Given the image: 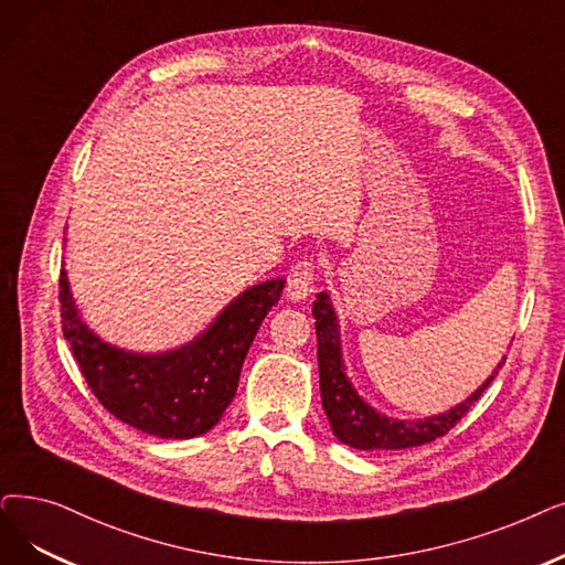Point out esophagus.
<instances>
[{
    "instance_id": "obj_1",
    "label": "esophagus",
    "mask_w": 565,
    "mask_h": 565,
    "mask_svg": "<svg viewBox=\"0 0 565 565\" xmlns=\"http://www.w3.org/2000/svg\"><path fill=\"white\" fill-rule=\"evenodd\" d=\"M313 284H316V267H313V263L300 260L288 273L286 296L290 300H305L307 296H311V292H313Z\"/></svg>"
}]
</instances>
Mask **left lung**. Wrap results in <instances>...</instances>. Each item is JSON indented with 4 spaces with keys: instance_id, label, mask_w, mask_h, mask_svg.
I'll return each mask as SVG.
<instances>
[{
    "instance_id": "1",
    "label": "left lung",
    "mask_w": 565,
    "mask_h": 565,
    "mask_svg": "<svg viewBox=\"0 0 565 565\" xmlns=\"http://www.w3.org/2000/svg\"><path fill=\"white\" fill-rule=\"evenodd\" d=\"M316 318V337H318V376H321V402L330 420L332 434L355 450H404L425 446L429 440L444 436L455 427L469 408L482 397L484 387L492 383L505 362V355L497 364V370L484 379V383L473 390L463 402L452 408L427 415L418 420H399L387 418L379 413L372 404H366L355 385L347 374V364L341 355V330L339 318L332 307L330 292H318L311 307Z\"/></svg>"
}]
</instances>
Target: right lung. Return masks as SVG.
Masks as SVG:
<instances>
[{"mask_svg": "<svg viewBox=\"0 0 565 565\" xmlns=\"http://www.w3.org/2000/svg\"><path fill=\"white\" fill-rule=\"evenodd\" d=\"M284 284L269 279L242 290L178 349L138 353L115 347L83 321L62 267V330L94 397L117 420L159 438H193L210 431L231 406L242 362Z\"/></svg>", "mask_w": 565, "mask_h": 565, "instance_id": "right-lung-1", "label": "right lung"}]
</instances>
